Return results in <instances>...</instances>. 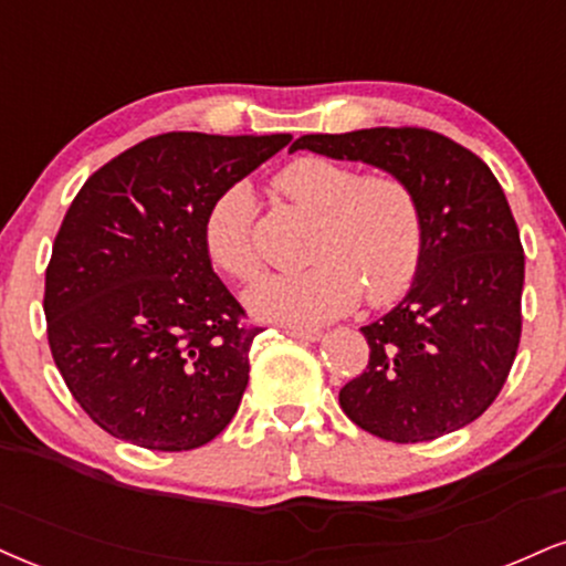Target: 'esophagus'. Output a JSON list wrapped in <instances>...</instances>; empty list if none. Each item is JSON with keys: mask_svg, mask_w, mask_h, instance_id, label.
<instances>
[{"mask_svg": "<svg viewBox=\"0 0 566 566\" xmlns=\"http://www.w3.org/2000/svg\"><path fill=\"white\" fill-rule=\"evenodd\" d=\"M287 335L292 339H301V343H318L324 337L318 329H287Z\"/></svg>", "mask_w": 566, "mask_h": 566, "instance_id": "34e87169", "label": "esophagus"}]
</instances>
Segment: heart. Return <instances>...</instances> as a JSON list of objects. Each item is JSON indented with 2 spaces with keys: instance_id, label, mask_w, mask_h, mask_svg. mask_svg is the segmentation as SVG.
<instances>
[{
  "instance_id": "1",
  "label": "heart",
  "mask_w": 566,
  "mask_h": 566,
  "mask_svg": "<svg viewBox=\"0 0 566 566\" xmlns=\"http://www.w3.org/2000/svg\"><path fill=\"white\" fill-rule=\"evenodd\" d=\"M274 184L318 216L308 253L313 265L253 284L244 305L255 318L311 329L345 316L360 292L369 303H387L411 284L421 258V216L403 181L358 176L343 163L308 155L284 166ZM253 227L255 195L248 184L216 195L202 221L208 258L237 282H250L261 269Z\"/></svg>"
}]
</instances>
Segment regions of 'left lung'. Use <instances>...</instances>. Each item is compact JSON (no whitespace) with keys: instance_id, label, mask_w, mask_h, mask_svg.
<instances>
[{"instance_id":"1","label":"left lung","mask_w":566,"mask_h":566,"mask_svg":"<svg viewBox=\"0 0 566 566\" xmlns=\"http://www.w3.org/2000/svg\"><path fill=\"white\" fill-rule=\"evenodd\" d=\"M379 168L411 189L421 258L406 297L369 326V366L339 390L360 430L392 442L455 432L493 403L522 335L524 253L499 179L427 128H358L292 142Z\"/></svg>"}]
</instances>
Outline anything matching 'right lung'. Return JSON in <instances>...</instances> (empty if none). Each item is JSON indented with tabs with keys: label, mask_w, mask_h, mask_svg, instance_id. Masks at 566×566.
I'll return each mask as SVG.
<instances>
[{
	"label": "right lung",
	"mask_w": 566,
	"mask_h": 566,
	"mask_svg": "<svg viewBox=\"0 0 566 566\" xmlns=\"http://www.w3.org/2000/svg\"><path fill=\"white\" fill-rule=\"evenodd\" d=\"M290 139L153 136L88 176L67 208L46 269V337L67 390L113 438L192 451L234 419L261 329L240 324L202 221Z\"/></svg>",
	"instance_id": "right-lung-1"
}]
</instances>
